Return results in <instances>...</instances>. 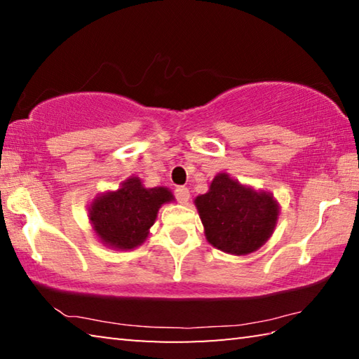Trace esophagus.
Wrapping results in <instances>:
<instances>
[{
	"label": "esophagus",
	"instance_id": "esophagus-1",
	"mask_svg": "<svg viewBox=\"0 0 359 359\" xmlns=\"http://www.w3.org/2000/svg\"><path fill=\"white\" fill-rule=\"evenodd\" d=\"M175 198L180 204H187L188 199H190V191H188L187 187H177L175 188Z\"/></svg>",
	"mask_w": 359,
	"mask_h": 359
}]
</instances>
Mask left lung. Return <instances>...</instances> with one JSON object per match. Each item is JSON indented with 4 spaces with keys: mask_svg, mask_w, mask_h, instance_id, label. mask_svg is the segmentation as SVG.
<instances>
[{
    "mask_svg": "<svg viewBox=\"0 0 359 359\" xmlns=\"http://www.w3.org/2000/svg\"><path fill=\"white\" fill-rule=\"evenodd\" d=\"M205 239L229 255H248L263 247L277 226L280 205L274 194L217 174L209 191L194 198Z\"/></svg>",
    "mask_w": 359,
    "mask_h": 359,
    "instance_id": "left-lung-1",
    "label": "left lung"
}]
</instances>
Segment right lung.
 <instances>
[{
    "label": "right lung",
    "instance_id": "right-lung-1",
    "mask_svg": "<svg viewBox=\"0 0 359 359\" xmlns=\"http://www.w3.org/2000/svg\"><path fill=\"white\" fill-rule=\"evenodd\" d=\"M174 201L166 187H144L131 175L117 190L101 193L88 208L96 238L112 250H133L144 244L163 204Z\"/></svg>",
    "mask_w": 359,
    "mask_h": 359
}]
</instances>
